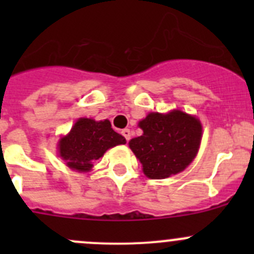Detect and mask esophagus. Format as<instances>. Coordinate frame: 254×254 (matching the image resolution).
Instances as JSON below:
<instances>
[{
	"label": "esophagus",
	"mask_w": 254,
	"mask_h": 254,
	"mask_svg": "<svg viewBox=\"0 0 254 254\" xmlns=\"http://www.w3.org/2000/svg\"><path fill=\"white\" fill-rule=\"evenodd\" d=\"M122 135L125 137V140H127V141H129L130 136H131V134H130V130L129 129L122 130Z\"/></svg>",
	"instance_id": "obj_1"
}]
</instances>
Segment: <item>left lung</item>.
Instances as JSON below:
<instances>
[{"label":"left lung","mask_w":254,"mask_h":254,"mask_svg":"<svg viewBox=\"0 0 254 254\" xmlns=\"http://www.w3.org/2000/svg\"><path fill=\"white\" fill-rule=\"evenodd\" d=\"M143 134L131 139L130 148L140 160L143 173L163 179L182 172L194 160L201 140V124L181 111L150 113L139 123Z\"/></svg>","instance_id":"1"}]
</instances>
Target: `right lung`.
I'll list each match as a JSON object with an SVG mask.
<instances>
[{"label": "right lung", "mask_w": 254, "mask_h": 254, "mask_svg": "<svg viewBox=\"0 0 254 254\" xmlns=\"http://www.w3.org/2000/svg\"><path fill=\"white\" fill-rule=\"evenodd\" d=\"M124 136L112 129L109 120L96 122L81 118L76 122L67 136L59 142V153L72 170L86 172L93 161L104 155L108 148L125 143Z\"/></svg>", "instance_id": "1"}]
</instances>
